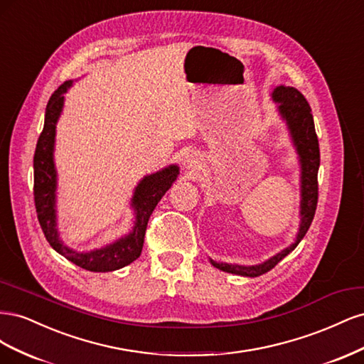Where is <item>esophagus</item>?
Segmentation results:
<instances>
[{
	"label": "esophagus",
	"mask_w": 364,
	"mask_h": 364,
	"mask_svg": "<svg viewBox=\"0 0 364 364\" xmlns=\"http://www.w3.org/2000/svg\"><path fill=\"white\" fill-rule=\"evenodd\" d=\"M200 162H202V158L197 155V153L191 151V153H186V156L183 158V167L186 170H199L200 168Z\"/></svg>",
	"instance_id": "esophagus-1"
}]
</instances>
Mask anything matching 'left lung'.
Wrapping results in <instances>:
<instances>
[{"label": "left lung", "mask_w": 364, "mask_h": 364, "mask_svg": "<svg viewBox=\"0 0 364 364\" xmlns=\"http://www.w3.org/2000/svg\"><path fill=\"white\" fill-rule=\"evenodd\" d=\"M272 98L273 102L278 103V112L285 123H287L293 146L296 147L297 155H299L301 223L293 245L285 247L267 261L257 264V266H240V264L217 262L211 259V264L214 267L228 273L240 274V277L255 278L259 277V274L267 273L277 266L282 258H285L290 252H293L294 247L299 245V241L305 237L308 228L311 226L317 206V171L318 165H321V151H318V139L316 135L311 107L305 100V97L293 86H277L272 92Z\"/></svg>", "instance_id": "obj_1"}]
</instances>
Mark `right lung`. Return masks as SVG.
Wrapping results in <instances>:
<instances>
[{
  "label": "right lung",
  "instance_id": "1",
  "mask_svg": "<svg viewBox=\"0 0 364 364\" xmlns=\"http://www.w3.org/2000/svg\"><path fill=\"white\" fill-rule=\"evenodd\" d=\"M71 85L73 80L62 83L50 97L46 109V123H43L42 134L36 144L35 158H33V168H35L33 194H35L38 220L50 246L62 257L85 270L112 272L127 266L141 255L149 218L158 202L162 199V196L170 190V186L178 178L179 167L178 165H168L167 168L146 176L138 183L130 203L135 209V225L129 235L121 237L114 243L91 252H77L63 245L59 237L56 220L58 174L56 167H54L53 151L56 124L63 107V94L68 91Z\"/></svg>",
  "mask_w": 364,
  "mask_h": 364
}]
</instances>
